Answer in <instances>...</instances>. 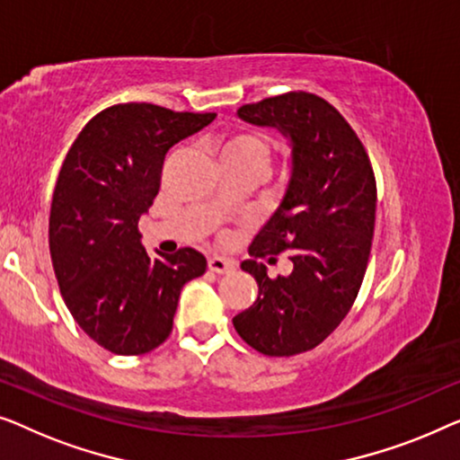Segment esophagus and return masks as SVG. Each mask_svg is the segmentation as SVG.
<instances>
[{"mask_svg":"<svg viewBox=\"0 0 460 460\" xmlns=\"http://www.w3.org/2000/svg\"><path fill=\"white\" fill-rule=\"evenodd\" d=\"M208 269L212 273H218V275H229L235 270V262L229 261V258H223V256H210L208 258Z\"/></svg>","mask_w":460,"mask_h":460,"instance_id":"34e87169","label":"esophagus"}]
</instances>
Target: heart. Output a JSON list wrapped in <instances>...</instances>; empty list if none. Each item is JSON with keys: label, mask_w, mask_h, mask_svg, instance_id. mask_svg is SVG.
Wrapping results in <instances>:
<instances>
[{"label": "heart", "mask_w": 460, "mask_h": 460, "mask_svg": "<svg viewBox=\"0 0 460 460\" xmlns=\"http://www.w3.org/2000/svg\"><path fill=\"white\" fill-rule=\"evenodd\" d=\"M237 156V158H254L267 164L269 160V144L261 133L256 131H237L225 141L223 158Z\"/></svg>", "instance_id": "b5f03b06"}]
</instances>
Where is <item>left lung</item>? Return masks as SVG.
Listing matches in <instances>:
<instances>
[{
  "label": "left lung",
  "mask_w": 460,
  "mask_h": 460,
  "mask_svg": "<svg viewBox=\"0 0 460 460\" xmlns=\"http://www.w3.org/2000/svg\"><path fill=\"white\" fill-rule=\"evenodd\" d=\"M237 116L289 141L286 193L248 252L258 258L289 250L294 270L270 279L262 262L243 261L258 297L233 316V327L267 357H294L319 346L357 300L375 231L373 168L344 116L314 93L245 103Z\"/></svg>",
  "instance_id": "1"
}]
</instances>
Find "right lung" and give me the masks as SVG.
Returning a JSON list of instances; mask_svg holds the SVG:
<instances>
[{
    "label": "right lung",
    "instance_id": "1",
    "mask_svg": "<svg viewBox=\"0 0 460 460\" xmlns=\"http://www.w3.org/2000/svg\"><path fill=\"white\" fill-rule=\"evenodd\" d=\"M215 116L119 103L95 114L64 158L49 212L51 264L70 314L110 352L133 357L163 344L181 289L204 275L206 258L193 248L150 258L137 223L156 198L166 152Z\"/></svg>",
    "mask_w": 460,
    "mask_h": 460
}]
</instances>
